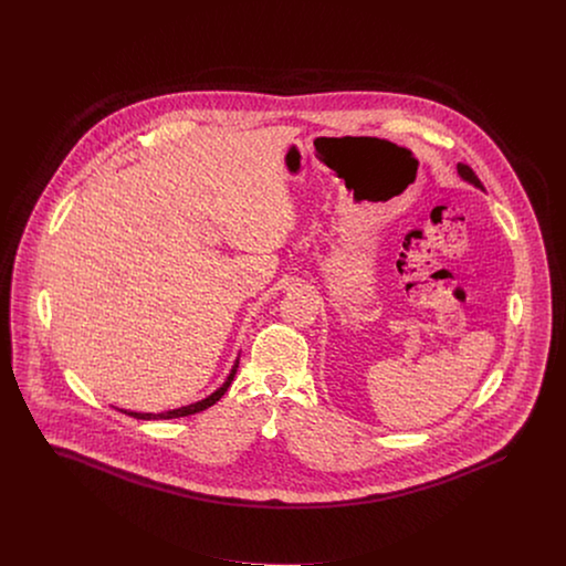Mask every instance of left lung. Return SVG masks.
Instances as JSON below:
<instances>
[{
	"instance_id": "8db88e82",
	"label": "left lung",
	"mask_w": 566,
	"mask_h": 566,
	"mask_svg": "<svg viewBox=\"0 0 566 566\" xmlns=\"http://www.w3.org/2000/svg\"><path fill=\"white\" fill-rule=\"evenodd\" d=\"M458 172L462 175V179H465V181H470L472 186H476V188H481V190H483V184L479 181V177L474 175V170L468 167V165H458Z\"/></svg>"
}]
</instances>
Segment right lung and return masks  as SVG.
<instances>
[{
  "mask_svg": "<svg viewBox=\"0 0 566 566\" xmlns=\"http://www.w3.org/2000/svg\"><path fill=\"white\" fill-rule=\"evenodd\" d=\"M237 367H239V359L234 361V366L233 369H231V374H229V378L224 380V385H222L218 391H213L211 396H207V398L200 399V401H195V403H190V406H181V408L167 410V412H158V415H151V412H130V410H122V412H126V415H130V417H136V419H177V417L195 415V412H200V410H205V408L213 406L218 399L222 398V396L227 394V389H229V387H231V382H233L234 374H237Z\"/></svg>",
  "mask_w": 566,
  "mask_h": 566,
  "instance_id": "add662e5",
  "label": "right lung"
}]
</instances>
